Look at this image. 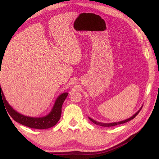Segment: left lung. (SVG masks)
Here are the masks:
<instances>
[{"instance_id":"obj_1","label":"left lung","mask_w":159,"mask_h":159,"mask_svg":"<svg viewBox=\"0 0 159 159\" xmlns=\"http://www.w3.org/2000/svg\"><path fill=\"white\" fill-rule=\"evenodd\" d=\"M142 108V107L140 109V110H138V111L135 113V114H134L133 116H132L131 117H129V118H128V119H127V120H124V121H118V122H114V123L104 124V123H101V122H98V121H95L94 120H93V119L90 118V117H89V120H90L92 122H93V123H94V124H96V125H100V126H103V127H111V126H115V125H118V124H121L126 123V122H128V121H130V120H133V119L134 118V117H135L138 114V113H139V112L140 111Z\"/></svg>"}]
</instances>
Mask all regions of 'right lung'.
<instances>
[{
    "instance_id": "right-lung-1",
    "label": "right lung",
    "mask_w": 159,
    "mask_h": 159,
    "mask_svg": "<svg viewBox=\"0 0 159 159\" xmlns=\"http://www.w3.org/2000/svg\"><path fill=\"white\" fill-rule=\"evenodd\" d=\"M67 95L68 93H64L58 97L54 107H53L52 111L48 116L43 117H27L25 116L20 114V113L14 110L11 106H10V105L8 103L7 100L5 99V97L4 96L0 84V101L2 100L3 101L7 111L9 113L11 117L15 121L18 122V123L34 129H48L53 127V126L58 123V121L60 118L61 113H62V104L64 100L66 99Z\"/></svg>"
}]
</instances>
